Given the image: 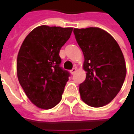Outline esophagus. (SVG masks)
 <instances>
[{
  "instance_id": "34e87169",
  "label": "esophagus",
  "mask_w": 134,
  "mask_h": 134,
  "mask_svg": "<svg viewBox=\"0 0 134 134\" xmlns=\"http://www.w3.org/2000/svg\"><path fill=\"white\" fill-rule=\"evenodd\" d=\"M76 70H77V68H76V67H74V68H72V70H70V73H71L72 75H74V74L75 73Z\"/></svg>"
}]
</instances>
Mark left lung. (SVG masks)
Here are the masks:
<instances>
[{"instance_id": "left-lung-1", "label": "left lung", "mask_w": 134, "mask_h": 134, "mask_svg": "<svg viewBox=\"0 0 134 134\" xmlns=\"http://www.w3.org/2000/svg\"><path fill=\"white\" fill-rule=\"evenodd\" d=\"M85 57L86 78L80 85L82 100L94 108L108 104L117 96L126 75L124 57L109 33L98 27L74 29Z\"/></svg>"}]
</instances>
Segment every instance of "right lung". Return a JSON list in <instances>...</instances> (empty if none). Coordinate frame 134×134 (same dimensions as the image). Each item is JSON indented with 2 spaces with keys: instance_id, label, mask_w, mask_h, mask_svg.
Returning a JSON list of instances; mask_svg holds the SVG:
<instances>
[{
  "instance_id": "right-lung-1",
  "label": "right lung",
  "mask_w": 134,
  "mask_h": 134,
  "mask_svg": "<svg viewBox=\"0 0 134 134\" xmlns=\"http://www.w3.org/2000/svg\"><path fill=\"white\" fill-rule=\"evenodd\" d=\"M73 28L39 26L29 34L20 47L17 77L31 102L41 109H50L62 100L70 73L59 67L62 47Z\"/></svg>"
}]
</instances>
